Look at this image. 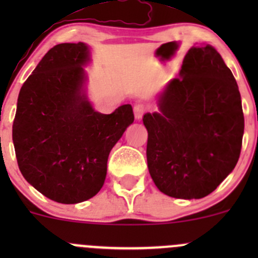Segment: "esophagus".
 Segmentation results:
<instances>
[{"label": "esophagus", "instance_id": "esophagus-1", "mask_svg": "<svg viewBox=\"0 0 258 258\" xmlns=\"http://www.w3.org/2000/svg\"><path fill=\"white\" fill-rule=\"evenodd\" d=\"M146 112V106L144 103H136L134 107V113H135V118L136 119H140L142 116H144V113Z\"/></svg>", "mask_w": 258, "mask_h": 258}]
</instances>
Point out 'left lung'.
<instances>
[{"label":"left lung","mask_w":258,"mask_h":258,"mask_svg":"<svg viewBox=\"0 0 258 258\" xmlns=\"http://www.w3.org/2000/svg\"><path fill=\"white\" fill-rule=\"evenodd\" d=\"M147 166L162 194L202 199L217 188L240 157L244 118L231 70L211 45L192 46L179 76L144 114Z\"/></svg>","instance_id":"left-lung-1"}]
</instances>
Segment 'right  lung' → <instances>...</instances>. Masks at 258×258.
<instances>
[{
	"label": "right lung",
	"mask_w": 258,
	"mask_h": 258,
	"mask_svg": "<svg viewBox=\"0 0 258 258\" xmlns=\"http://www.w3.org/2000/svg\"><path fill=\"white\" fill-rule=\"evenodd\" d=\"M86 43H59L21 87L12 127L26 181L58 204H79L102 188L111 150L134 122L131 105L95 111L86 93Z\"/></svg>",
	"instance_id": "obj_1"
}]
</instances>
